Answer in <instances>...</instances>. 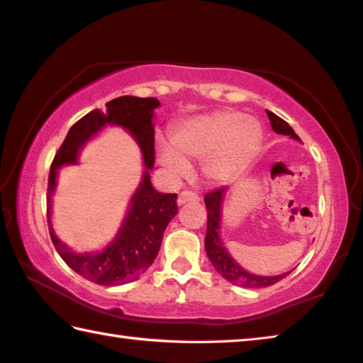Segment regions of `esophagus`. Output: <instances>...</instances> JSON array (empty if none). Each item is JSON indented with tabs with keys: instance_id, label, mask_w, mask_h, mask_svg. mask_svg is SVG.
<instances>
[{
	"instance_id": "esophagus-1",
	"label": "esophagus",
	"mask_w": 363,
	"mask_h": 363,
	"mask_svg": "<svg viewBox=\"0 0 363 363\" xmlns=\"http://www.w3.org/2000/svg\"><path fill=\"white\" fill-rule=\"evenodd\" d=\"M199 195L194 194V192H189V190H184V192L179 194V196H177V205H186L189 203V201H199Z\"/></svg>"
}]
</instances>
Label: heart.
Masks as SVG:
<instances>
[{"mask_svg": "<svg viewBox=\"0 0 363 363\" xmlns=\"http://www.w3.org/2000/svg\"><path fill=\"white\" fill-rule=\"evenodd\" d=\"M264 131L259 120L237 110L190 116L176 123L171 143H157V162L171 177L187 174V162L201 160L206 181L225 184L240 176L259 152Z\"/></svg>", "mask_w": 363, "mask_h": 363, "instance_id": "obj_1", "label": "heart"}]
</instances>
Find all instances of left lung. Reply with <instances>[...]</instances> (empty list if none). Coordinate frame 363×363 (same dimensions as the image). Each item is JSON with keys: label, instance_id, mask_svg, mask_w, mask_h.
Returning a JSON list of instances; mask_svg holds the SVG:
<instances>
[{"label": "left lung", "instance_id": "left-lung-1", "mask_svg": "<svg viewBox=\"0 0 363 363\" xmlns=\"http://www.w3.org/2000/svg\"><path fill=\"white\" fill-rule=\"evenodd\" d=\"M267 116L270 120V126H272L274 133L284 134V136L291 138L294 140H299L298 134L293 131V128L288 125L272 112L267 110ZM227 187H220L214 192L205 195V205L208 210V224H206V238H205V250L208 255V259L211 261L213 267L220 277L230 281L233 285L243 286V288H264L277 284L281 279H285L288 274L285 272L280 275H257L253 272H248L243 269L240 264L233 259L232 255L227 251L225 245L220 237V223H223V205L225 200Z\"/></svg>", "mask_w": 363, "mask_h": 363}]
</instances>
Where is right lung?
I'll return each instance as SVG.
<instances>
[{"mask_svg":"<svg viewBox=\"0 0 363 363\" xmlns=\"http://www.w3.org/2000/svg\"><path fill=\"white\" fill-rule=\"evenodd\" d=\"M106 110L96 108L70 128L65 140L54 157L48 181V225L52 243L67 266L86 280L97 285L116 286L138 280L149 269L162 247L163 233L177 214L176 194L157 192L152 186L150 171L155 163V97L121 96L106 104ZM107 125L125 129L138 144L145 162L140 186L128 202L127 214L116 237L97 252L78 254L60 240L52 227V195L57 186L58 169L77 164L84 147Z\"/></svg>","mask_w":363,"mask_h":363,"instance_id":"right-lung-1","label":"right lung"}]
</instances>
